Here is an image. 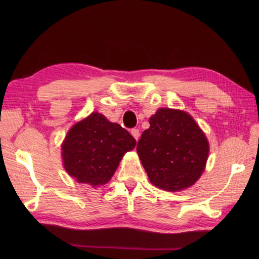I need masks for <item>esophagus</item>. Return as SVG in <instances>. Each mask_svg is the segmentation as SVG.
Segmentation results:
<instances>
[{
	"label": "esophagus",
	"instance_id": "34e87169",
	"mask_svg": "<svg viewBox=\"0 0 259 259\" xmlns=\"http://www.w3.org/2000/svg\"><path fill=\"white\" fill-rule=\"evenodd\" d=\"M131 134L136 140H138V138H139V130L138 128H133L131 131Z\"/></svg>",
	"mask_w": 259,
	"mask_h": 259
}]
</instances>
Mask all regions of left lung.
<instances>
[{
	"mask_svg": "<svg viewBox=\"0 0 259 259\" xmlns=\"http://www.w3.org/2000/svg\"><path fill=\"white\" fill-rule=\"evenodd\" d=\"M149 122L137 152L151 184L167 191L192 186L207 160L204 133L189 114L167 108L159 109Z\"/></svg>",
	"mask_w": 259,
	"mask_h": 259,
	"instance_id": "obj_1",
	"label": "left lung"
}]
</instances>
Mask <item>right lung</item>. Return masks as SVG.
I'll return each mask as SVG.
<instances>
[{
  "mask_svg": "<svg viewBox=\"0 0 259 259\" xmlns=\"http://www.w3.org/2000/svg\"><path fill=\"white\" fill-rule=\"evenodd\" d=\"M135 146V138L121 125L94 112L67 134L61 147L64 166L79 183L104 185L114 174L124 153Z\"/></svg>",
  "mask_w": 259,
  "mask_h": 259,
  "instance_id": "right-lung-1",
  "label": "right lung"
}]
</instances>
